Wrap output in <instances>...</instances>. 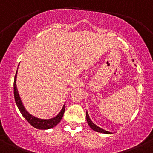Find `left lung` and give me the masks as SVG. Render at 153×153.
Returning <instances> with one entry per match:
<instances>
[{
  "label": "left lung",
  "mask_w": 153,
  "mask_h": 153,
  "mask_svg": "<svg viewBox=\"0 0 153 153\" xmlns=\"http://www.w3.org/2000/svg\"><path fill=\"white\" fill-rule=\"evenodd\" d=\"M86 119H87V122L88 123V125H89V126L91 127V129L94 130V131L100 132V133H104V134H112L111 132L107 131V130L102 129V128H100V127L97 126L95 123H93V121H92L91 118H90L89 115H88V113L87 111H86Z\"/></svg>",
  "instance_id": "left-lung-1"
}]
</instances>
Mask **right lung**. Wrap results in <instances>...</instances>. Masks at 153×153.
I'll return each mask as SVG.
<instances>
[{
    "instance_id": "1",
    "label": "right lung",
    "mask_w": 153,
    "mask_h": 153,
    "mask_svg": "<svg viewBox=\"0 0 153 153\" xmlns=\"http://www.w3.org/2000/svg\"><path fill=\"white\" fill-rule=\"evenodd\" d=\"M19 66V65H18ZM17 73L18 70L16 71V74L15 75L14 78V83H13V89H14V97L15 101H16V105L19 109L22 115L25 117V120L28 122L33 127H34L36 129L39 130H48L51 128H54L56 126L61 120L62 116H63L64 112H65V105H64L62 108L60 110L56 117H53L51 119H40L38 117L33 116L27 111L26 109L24 107L23 102H22L21 97H20L19 93H18L17 86H16V78H17Z\"/></svg>"
}]
</instances>
